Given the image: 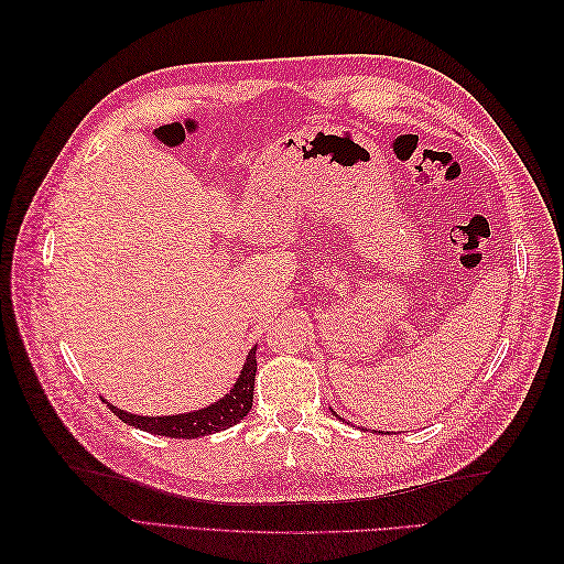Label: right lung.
Wrapping results in <instances>:
<instances>
[{
    "label": "right lung",
    "mask_w": 564,
    "mask_h": 564,
    "mask_svg": "<svg viewBox=\"0 0 564 564\" xmlns=\"http://www.w3.org/2000/svg\"><path fill=\"white\" fill-rule=\"evenodd\" d=\"M253 379H256V346L249 350L245 369L240 373V379H237L235 388L224 400L209 404L207 409H199V412L178 414V416H139V414L122 412V409H115L112 404L108 406L112 409L115 416L133 425V429H141L162 437L193 440V437L226 431L230 425L240 423L249 414L251 402H253Z\"/></svg>",
    "instance_id": "obj_1"
}]
</instances>
